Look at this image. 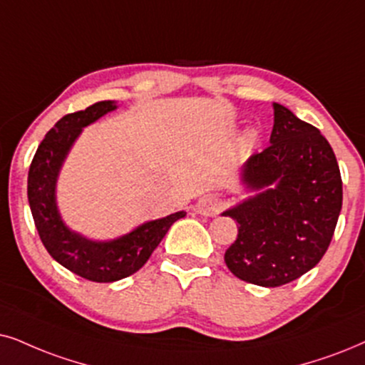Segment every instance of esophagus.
Instances as JSON below:
<instances>
[{
	"instance_id": "obj_1",
	"label": "esophagus",
	"mask_w": 365,
	"mask_h": 365,
	"mask_svg": "<svg viewBox=\"0 0 365 365\" xmlns=\"http://www.w3.org/2000/svg\"><path fill=\"white\" fill-rule=\"evenodd\" d=\"M222 200H220L217 195H205L204 198H200V202L197 204V212L200 215L205 217H212L217 215L220 210H222Z\"/></svg>"
}]
</instances>
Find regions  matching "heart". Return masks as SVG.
I'll return each instance as SVG.
<instances>
[{
    "label": "heart",
    "mask_w": 365,
    "mask_h": 365,
    "mask_svg": "<svg viewBox=\"0 0 365 365\" xmlns=\"http://www.w3.org/2000/svg\"><path fill=\"white\" fill-rule=\"evenodd\" d=\"M252 141H255V136H252V135H247L246 140H244V143H246V145H249V143H252Z\"/></svg>",
    "instance_id": "heart-1"
}]
</instances>
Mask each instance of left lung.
I'll use <instances>...</instances> for the list:
<instances>
[{
  "label": "left lung",
  "instance_id": "obj_1",
  "mask_svg": "<svg viewBox=\"0 0 365 365\" xmlns=\"http://www.w3.org/2000/svg\"><path fill=\"white\" fill-rule=\"evenodd\" d=\"M269 143L242 170V182L261 190L224 215L237 239L225 251L230 273L246 283L276 288L318 264L342 209V177L330 143L289 109L273 104Z\"/></svg>",
  "mask_w": 365,
  "mask_h": 365
}]
</instances>
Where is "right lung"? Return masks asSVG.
I'll list each match as a JSON object with an SVG mask.
<instances>
[{"label":"right lung","instance_id":"add662e5","mask_svg":"<svg viewBox=\"0 0 365 365\" xmlns=\"http://www.w3.org/2000/svg\"><path fill=\"white\" fill-rule=\"evenodd\" d=\"M113 109H116L113 101H101L63 116L41 140L29 172L30 209L45 249L68 271L96 283H110L135 274L150 259L175 220L185 217V212H177L151 220L109 242L89 241L62 222L55 204V182L62 161L82 128Z\"/></svg>","mask_w":365,"mask_h":365}]
</instances>
